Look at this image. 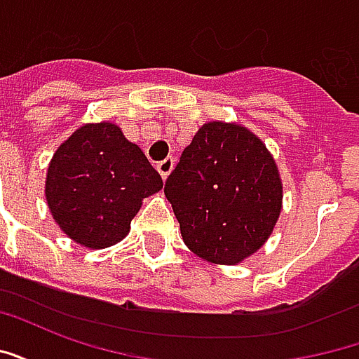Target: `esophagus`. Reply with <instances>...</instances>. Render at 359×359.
Wrapping results in <instances>:
<instances>
[{
    "label": "esophagus",
    "mask_w": 359,
    "mask_h": 359,
    "mask_svg": "<svg viewBox=\"0 0 359 359\" xmlns=\"http://www.w3.org/2000/svg\"><path fill=\"white\" fill-rule=\"evenodd\" d=\"M172 167H175V159H172V157H167V159H163V161H159V163H157V171H159V175L163 177V180L169 177V172L172 171Z\"/></svg>",
    "instance_id": "1"
}]
</instances>
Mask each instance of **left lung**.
I'll list each match as a JSON object with an SVG mask.
<instances>
[{
    "mask_svg": "<svg viewBox=\"0 0 359 359\" xmlns=\"http://www.w3.org/2000/svg\"><path fill=\"white\" fill-rule=\"evenodd\" d=\"M165 196L182 241L205 262L236 265L262 248L283 208V182L265 144L246 126L211 121L196 133Z\"/></svg>",
    "mask_w": 359,
    "mask_h": 359,
    "instance_id": "8db88e82",
    "label": "left lung"
}]
</instances>
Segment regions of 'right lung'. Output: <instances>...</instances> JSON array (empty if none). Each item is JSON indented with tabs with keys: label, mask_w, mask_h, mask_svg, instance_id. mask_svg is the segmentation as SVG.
<instances>
[{
	"label": "right lung",
	"mask_w": 359,
	"mask_h": 359,
	"mask_svg": "<svg viewBox=\"0 0 359 359\" xmlns=\"http://www.w3.org/2000/svg\"><path fill=\"white\" fill-rule=\"evenodd\" d=\"M161 188L159 172L117 125L88 123L53 154L46 200L69 238L102 250L125 238L142 200Z\"/></svg>",
	"instance_id": "add662e5"
}]
</instances>
